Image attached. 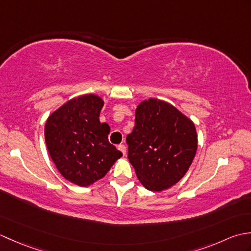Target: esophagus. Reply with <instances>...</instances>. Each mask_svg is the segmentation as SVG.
Returning <instances> with one entry per match:
<instances>
[{"mask_svg":"<svg viewBox=\"0 0 251 251\" xmlns=\"http://www.w3.org/2000/svg\"><path fill=\"white\" fill-rule=\"evenodd\" d=\"M117 149L123 153V155H126V147L124 145H120L119 147H117Z\"/></svg>","mask_w":251,"mask_h":251,"instance_id":"1","label":"esophagus"}]
</instances>
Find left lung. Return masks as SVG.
<instances>
[{"label": "left lung", "mask_w": 251, "mask_h": 251, "mask_svg": "<svg viewBox=\"0 0 251 251\" xmlns=\"http://www.w3.org/2000/svg\"><path fill=\"white\" fill-rule=\"evenodd\" d=\"M128 159L145 188L159 192L176 184L197 150L193 122L165 101L149 99L136 110L135 127L126 138Z\"/></svg>", "instance_id": "obj_1"}]
</instances>
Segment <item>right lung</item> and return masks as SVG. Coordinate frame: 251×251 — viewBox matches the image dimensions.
Wrapping results in <instances>:
<instances>
[{"label":"right lung","instance_id":"right-lung-1","mask_svg":"<svg viewBox=\"0 0 251 251\" xmlns=\"http://www.w3.org/2000/svg\"><path fill=\"white\" fill-rule=\"evenodd\" d=\"M103 100L96 95L71 99L45 125V141L57 169L67 180L87 186L104 177L123 154L108 139L110 126L100 123Z\"/></svg>","mask_w":251,"mask_h":251}]
</instances>
